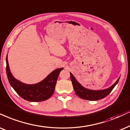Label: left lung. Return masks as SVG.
I'll return each instance as SVG.
<instances>
[{
  "mask_svg": "<svg viewBox=\"0 0 130 130\" xmlns=\"http://www.w3.org/2000/svg\"><path fill=\"white\" fill-rule=\"evenodd\" d=\"M70 77L71 80L72 82V84H73V88L77 96L78 97L82 98V99L90 100V101L99 100L103 99V98L107 96L111 92V91L115 88V86L117 85L120 78V77H119L115 83L113 85H111L110 87H109V88L103 90H91L85 88V87L82 86L79 82L75 79L74 76L71 73Z\"/></svg>",
  "mask_w": 130,
  "mask_h": 130,
  "instance_id": "obj_1",
  "label": "left lung"
}]
</instances>
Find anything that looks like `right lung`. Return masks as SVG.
I'll return each mask as SVG.
<instances>
[{
    "label": "right lung",
    "instance_id": "1",
    "mask_svg": "<svg viewBox=\"0 0 130 130\" xmlns=\"http://www.w3.org/2000/svg\"><path fill=\"white\" fill-rule=\"evenodd\" d=\"M6 74L11 86L21 98L32 102L45 101L50 98L55 91V86L60 72L63 68H57L39 83L26 84L13 76L9 69L8 55L6 58Z\"/></svg>",
    "mask_w": 130,
    "mask_h": 130
}]
</instances>
